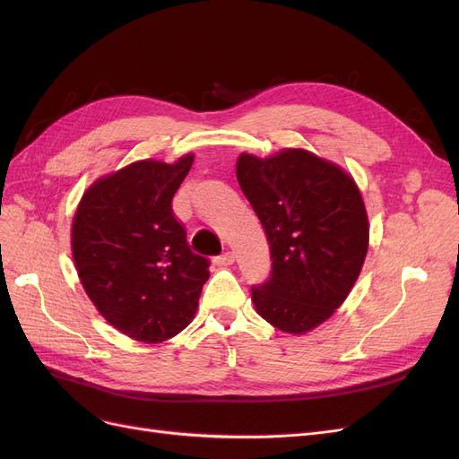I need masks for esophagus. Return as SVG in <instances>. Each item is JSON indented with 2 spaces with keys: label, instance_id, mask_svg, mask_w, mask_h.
I'll list each match as a JSON object with an SVG mask.
<instances>
[{
  "label": "esophagus",
  "instance_id": "34e87169",
  "mask_svg": "<svg viewBox=\"0 0 459 459\" xmlns=\"http://www.w3.org/2000/svg\"><path fill=\"white\" fill-rule=\"evenodd\" d=\"M214 262L218 264V266H230V264H233V262H235V255H233L231 251H228V253H221L220 256H216V258H214Z\"/></svg>",
  "mask_w": 459,
  "mask_h": 459
}]
</instances>
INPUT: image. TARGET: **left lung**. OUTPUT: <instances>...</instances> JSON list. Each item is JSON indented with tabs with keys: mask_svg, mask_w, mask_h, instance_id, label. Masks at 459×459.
<instances>
[{
	"mask_svg": "<svg viewBox=\"0 0 459 459\" xmlns=\"http://www.w3.org/2000/svg\"><path fill=\"white\" fill-rule=\"evenodd\" d=\"M238 182L270 245L272 272L255 285L256 312L300 335L333 316L366 260L369 226L354 179L304 149L243 155Z\"/></svg>",
	"mask_w": 459,
	"mask_h": 459,
	"instance_id": "1",
	"label": "left lung"
}]
</instances>
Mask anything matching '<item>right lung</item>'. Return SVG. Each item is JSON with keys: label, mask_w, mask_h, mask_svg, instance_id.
Here are the masks:
<instances>
[{"label": "right lung", "mask_w": 459, "mask_h": 459, "mask_svg": "<svg viewBox=\"0 0 459 459\" xmlns=\"http://www.w3.org/2000/svg\"><path fill=\"white\" fill-rule=\"evenodd\" d=\"M193 164L140 160L84 193L73 221V256L88 297L135 341L162 342L197 312L208 258L195 255L172 199Z\"/></svg>", "instance_id": "right-lung-1"}]
</instances>
